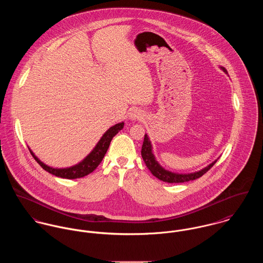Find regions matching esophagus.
Returning <instances> with one entry per match:
<instances>
[{
	"instance_id": "34e87169",
	"label": "esophagus",
	"mask_w": 263,
	"mask_h": 263,
	"mask_svg": "<svg viewBox=\"0 0 263 263\" xmlns=\"http://www.w3.org/2000/svg\"><path fill=\"white\" fill-rule=\"evenodd\" d=\"M129 118L131 120H141L143 118V114L140 110H137V109H134L132 110L130 113H129Z\"/></svg>"
}]
</instances>
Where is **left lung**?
Returning <instances> with one entry per match:
<instances>
[{
	"instance_id": "1",
	"label": "left lung",
	"mask_w": 263,
	"mask_h": 263,
	"mask_svg": "<svg viewBox=\"0 0 263 263\" xmlns=\"http://www.w3.org/2000/svg\"><path fill=\"white\" fill-rule=\"evenodd\" d=\"M226 73L227 70L224 67H221ZM141 155L142 158L145 162L147 168L151 172V174L154 175L155 177H157L158 179L165 181V182H170V183H178V182H185V181H190V180H194L197 179L199 177H201L202 175H204L216 162L217 160H215L214 162H212L210 165H208L206 167L203 168L200 172L194 173V174H187V175H179V174H174L171 173L168 171H165L164 168H162L158 162L155 160L154 155L152 153V147L151 143L149 141V138L147 135H144V141H143V145L141 149Z\"/></svg>"
}]
</instances>
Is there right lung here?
<instances>
[{"label": "right lung", "mask_w": 263, "mask_h": 263, "mask_svg": "<svg viewBox=\"0 0 263 263\" xmlns=\"http://www.w3.org/2000/svg\"><path fill=\"white\" fill-rule=\"evenodd\" d=\"M124 127V123H119L115 126L111 127L101 138V140L98 142V144L93 148V150L88 154V156L79 164L68 167V168H52L47 165H45L43 162H41L35 155L34 153L30 150V153L34 157V159L39 163V165L46 172H48L51 175L62 177V178H68V179H74V178H80L85 175H88V174L92 173L101 163L103 160L110 143L113 139V137L117 134L120 130H122Z\"/></svg>", "instance_id": "right-lung-1"}]
</instances>
